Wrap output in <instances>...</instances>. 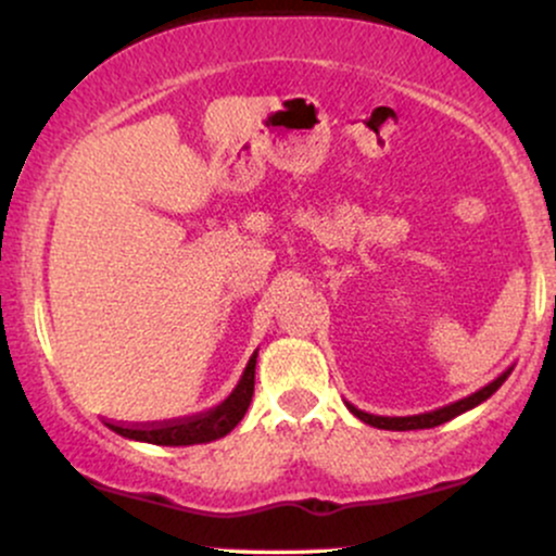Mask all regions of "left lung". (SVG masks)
<instances>
[{
	"label": "left lung",
	"instance_id": "8db88e82",
	"mask_svg": "<svg viewBox=\"0 0 556 556\" xmlns=\"http://www.w3.org/2000/svg\"><path fill=\"white\" fill-rule=\"evenodd\" d=\"M513 374V366L507 368V371H502L500 376H496L494 381L486 387H481L478 392L468 394V397L452 402V405H444V407H437V410H429V413H418V416H371V413L366 410H358L355 405H350V402H344L348 405V410L353 413L355 418H361L363 424L374 426V429H384V431H416V429H433V426H442L446 424V420L463 416V413L473 410L476 405H481V402H486L491 394L500 389L504 381H507V376Z\"/></svg>",
	"mask_w": 556,
	"mask_h": 556
}]
</instances>
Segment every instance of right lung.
<instances>
[{
  "mask_svg": "<svg viewBox=\"0 0 556 556\" xmlns=\"http://www.w3.org/2000/svg\"><path fill=\"white\" fill-rule=\"evenodd\" d=\"M256 358L258 353L251 355L245 371H242L238 387L225 402L212 407V410L201 413V416H190L180 420H162V424L149 426H125V424H106L119 437L132 439V442H149L162 446H190V444H206L216 439L227 437L235 426L245 416L248 405L253 397V384H256Z\"/></svg>",
  "mask_w": 556,
  "mask_h": 556,
  "instance_id": "1",
  "label": "right lung"
}]
</instances>
